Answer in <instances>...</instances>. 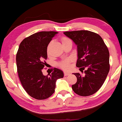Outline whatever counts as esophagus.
Segmentation results:
<instances>
[{
    "mask_svg": "<svg viewBox=\"0 0 122 122\" xmlns=\"http://www.w3.org/2000/svg\"><path fill=\"white\" fill-rule=\"evenodd\" d=\"M70 72H64V76H68V75H70Z\"/></svg>",
    "mask_w": 122,
    "mask_h": 122,
    "instance_id": "34e87169",
    "label": "esophagus"
}]
</instances>
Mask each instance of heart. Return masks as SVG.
<instances>
[{
	"label": "heart",
	"instance_id": "heart-1",
	"mask_svg": "<svg viewBox=\"0 0 122 122\" xmlns=\"http://www.w3.org/2000/svg\"><path fill=\"white\" fill-rule=\"evenodd\" d=\"M61 42H62V44H66V43L69 42H71V39L70 38L66 37V36H62L61 38ZM70 59H65V60H62L61 62H59L58 64V66L60 68H62V70H67L70 68Z\"/></svg>",
	"mask_w": 122,
	"mask_h": 122
}]
</instances>
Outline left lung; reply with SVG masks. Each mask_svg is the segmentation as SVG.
Wrapping results in <instances>:
<instances>
[{"instance_id":"8db88e82","label":"left lung","mask_w":122,"mask_h":122,"mask_svg":"<svg viewBox=\"0 0 122 122\" xmlns=\"http://www.w3.org/2000/svg\"><path fill=\"white\" fill-rule=\"evenodd\" d=\"M64 34L77 45L76 66L82 70L86 68L84 76L73 74L77 81L72 86V90L81 96L92 95L101 88L110 70L109 50L102 37L93 32L81 30Z\"/></svg>"}]
</instances>
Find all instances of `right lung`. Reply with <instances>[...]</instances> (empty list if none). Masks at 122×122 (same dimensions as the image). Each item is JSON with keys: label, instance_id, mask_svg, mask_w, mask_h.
Returning <instances> with one entry per match:
<instances>
[{"label": "right lung", "instance_id": "add662e5", "mask_svg": "<svg viewBox=\"0 0 122 122\" xmlns=\"http://www.w3.org/2000/svg\"><path fill=\"white\" fill-rule=\"evenodd\" d=\"M58 33L39 32L25 38L19 45L16 58L18 76L26 92L35 99L50 97L55 92L56 80L64 77L63 72L56 68L49 76L42 72L47 58L48 45Z\"/></svg>", "mask_w": 122, "mask_h": 122}]
</instances>
